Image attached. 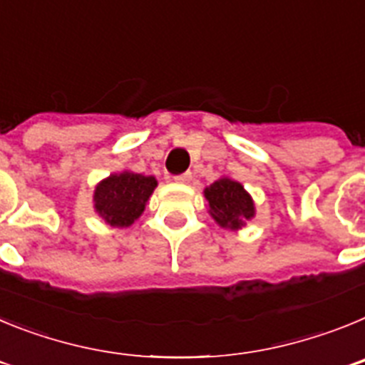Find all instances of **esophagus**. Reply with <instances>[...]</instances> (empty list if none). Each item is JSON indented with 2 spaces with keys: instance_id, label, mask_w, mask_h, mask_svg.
Wrapping results in <instances>:
<instances>
[{
  "instance_id": "obj_1",
  "label": "esophagus",
  "mask_w": 365,
  "mask_h": 365,
  "mask_svg": "<svg viewBox=\"0 0 365 365\" xmlns=\"http://www.w3.org/2000/svg\"><path fill=\"white\" fill-rule=\"evenodd\" d=\"M173 180L179 182V185H188L190 180H192V173H180V175L173 177Z\"/></svg>"
}]
</instances>
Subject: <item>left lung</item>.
Returning <instances> with one entry per match:
<instances>
[{
  "mask_svg": "<svg viewBox=\"0 0 365 365\" xmlns=\"http://www.w3.org/2000/svg\"><path fill=\"white\" fill-rule=\"evenodd\" d=\"M202 193L208 201V214L225 230H241L247 221L256 217L252 195L230 177H219Z\"/></svg>",
  "mask_w": 365,
  "mask_h": 365,
  "instance_id": "obj_1",
  "label": "left lung"
}]
</instances>
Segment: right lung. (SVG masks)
Listing matches in <instances>:
<instances>
[{
  "label": "right lung",
  "mask_w": 365,
  "mask_h": 365,
  "mask_svg": "<svg viewBox=\"0 0 365 365\" xmlns=\"http://www.w3.org/2000/svg\"><path fill=\"white\" fill-rule=\"evenodd\" d=\"M157 188L153 175H143L131 170L111 173L95 186L93 208L113 228H128L137 221L151 193Z\"/></svg>",
  "instance_id": "obj_1"
}]
</instances>
